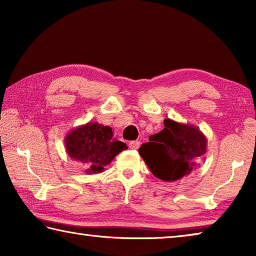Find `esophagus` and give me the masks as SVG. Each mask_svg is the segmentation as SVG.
<instances>
[{
  "mask_svg": "<svg viewBox=\"0 0 256 256\" xmlns=\"http://www.w3.org/2000/svg\"><path fill=\"white\" fill-rule=\"evenodd\" d=\"M138 146H140V141H131V142H128V148L136 150V149H138Z\"/></svg>",
  "mask_w": 256,
  "mask_h": 256,
  "instance_id": "34e87169",
  "label": "esophagus"
}]
</instances>
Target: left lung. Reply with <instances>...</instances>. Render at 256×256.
I'll return each mask as SVG.
<instances>
[{
  "mask_svg": "<svg viewBox=\"0 0 256 256\" xmlns=\"http://www.w3.org/2000/svg\"><path fill=\"white\" fill-rule=\"evenodd\" d=\"M164 128L149 136L138 154L157 178L176 182L196 168L206 152V136L196 125L164 120Z\"/></svg>",
  "mask_w": 256,
  "mask_h": 256,
  "instance_id": "8db88e82",
  "label": "left lung"
}]
</instances>
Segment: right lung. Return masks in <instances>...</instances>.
I'll list each match as a JSON object with an SVG mask.
<instances>
[{
  "label": "right lung",
  "mask_w": 256,
  "mask_h": 256,
  "mask_svg": "<svg viewBox=\"0 0 256 256\" xmlns=\"http://www.w3.org/2000/svg\"><path fill=\"white\" fill-rule=\"evenodd\" d=\"M112 130L97 122H88L68 132L64 144L68 157L84 167L86 174H97L105 170L126 144L115 140Z\"/></svg>",
  "instance_id": "1"
}]
</instances>
